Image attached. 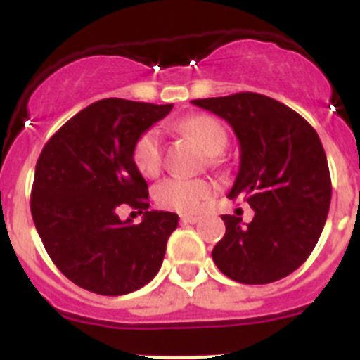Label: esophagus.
<instances>
[{
  "label": "esophagus",
  "mask_w": 360,
  "mask_h": 360,
  "mask_svg": "<svg viewBox=\"0 0 360 360\" xmlns=\"http://www.w3.org/2000/svg\"><path fill=\"white\" fill-rule=\"evenodd\" d=\"M181 221H183V223H188V224H195L198 221V217L190 216V214H183V216H181Z\"/></svg>",
  "instance_id": "obj_1"
}]
</instances>
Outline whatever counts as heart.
Here are the masks:
<instances>
[{"instance_id":"heart-1","label":"heart","mask_w":360,"mask_h":360,"mask_svg":"<svg viewBox=\"0 0 360 360\" xmlns=\"http://www.w3.org/2000/svg\"><path fill=\"white\" fill-rule=\"evenodd\" d=\"M181 129L197 139L207 155L223 153L228 134L221 122L209 115H193L179 123ZM132 162L143 176L155 177L163 165V134L158 127L144 130L132 148ZM216 193V184L207 179L172 176L157 184L153 198L158 207L181 214L200 212Z\"/></svg>"}]
</instances>
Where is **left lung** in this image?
<instances>
[{
    "mask_svg": "<svg viewBox=\"0 0 360 360\" xmlns=\"http://www.w3.org/2000/svg\"><path fill=\"white\" fill-rule=\"evenodd\" d=\"M221 116L240 143V167L228 198L254 209L249 224L221 216L216 266L242 284H270L307 261L331 203L328 158L314 127L285 104L254 92L191 101Z\"/></svg>",
    "mask_w": 360,
    "mask_h": 360,
    "instance_id": "obj_1",
    "label": "left lung"
}]
</instances>
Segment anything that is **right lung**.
<instances>
[{"instance_id":"right-lung-1","label":"right lung","mask_w":360,"mask_h":360,"mask_svg":"<svg viewBox=\"0 0 360 360\" xmlns=\"http://www.w3.org/2000/svg\"><path fill=\"white\" fill-rule=\"evenodd\" d=\"M172 104L103 99L68 120L43 148L31 214L50 259L71 282L103 296L146 285L162 266L177 214L148 210V183L132 162L137 137ZM145 217L130 225L117 209Z\"/></svg>"}]
</instances>
